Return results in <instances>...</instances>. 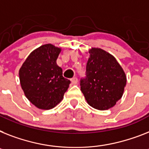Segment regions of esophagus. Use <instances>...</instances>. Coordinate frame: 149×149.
<instances>
[{
	"label": "esophagus",
	"instance_id": "34e87169",
	"mask_svg": "<svg viewBox=\"0 0 149 149\" xmlns=\"http://www.w3.org/2000/svg\"><path fill=\"white\" fill-rule=\"evenodd\" d=\"M71 81H72V84H76L77 83V77H73L71 79Z\"/></svg>",
	"mask_w": 149,
	"mask_h": 149
}]
</instances>
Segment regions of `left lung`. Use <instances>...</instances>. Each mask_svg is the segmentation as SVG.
<instances>
[{
	"instance_id": "left-lung-1",
	"label": "left lung",
	"mask_w": 149,
	"mask_h": 149,
	"mask_svg": "<svg viewBox=\"0 0 149 149\" xmlns=\"http://www.w3.org/2000/svg\"><path fill=\"white\" fill-rule=\"evenodd\" d=\"M89 53L86 77L80 81L81 91L92 107L108 110L123 94L126 74L116 58L104 50L92 48Z\"/></svg>"
}]
</instances>
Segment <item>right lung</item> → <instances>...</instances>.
I'll list each match as a JSON object with an SVG mask.
<instances>
[{
  "mask_svg": "<svg viewBox=\"0 0 149 149\" xmlns=\"http://www.w3.org/2000/svg\"><path fill=\"white\" fill-rule=\"evenodd\" d=\"M61 49L45 44L27 57L19 71L21 88L36 107L50 110L59 104L71 83L62 76L56 60Z\"/></svg>",
  "mask_w": 149,
  "mask_h": 149,
  "instance_id": "add662e5",
  "label": "right lung"
}]
</instances>
